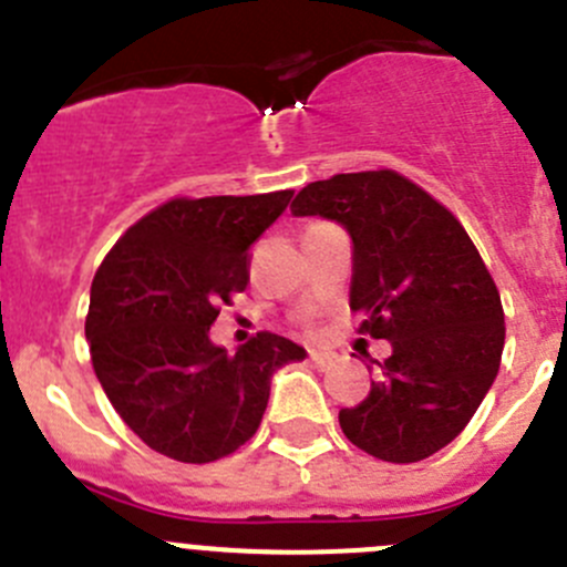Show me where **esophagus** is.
Listing matches in <instances>:
<instances>
[{"label":"esophagus","mask_w":567,"mask_h":567,"mask_svg":"<svg viewBox=\"0 0 567 567\" xmlns=\"http://www.w3.org/2000/svg\"><path fill=\"white\" fill-rule=\"evenodd\" d=\"M311 364H315L317 370H328L331 368V361H333V355H328V353H320V350H311Z\"/></svg>","instance_id":"esophagus-1"}]
</instances>
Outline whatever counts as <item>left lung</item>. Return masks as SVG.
Segmentation results:
<instances>
[{
    "label": "left lung",
    "mask_w": 567,
    "mask_h": 567,
    "mask_svg": "<svg viewBox=\"0 0 567 567\" xmlns=\"http://www.w3.org/2000/svg\"><path fill=\"white\" fill-rule=\"evenodd\" d=\"M292 214L348 230L350 309L364 317L359 331L392 344L373 361L370 395L339 412L344 436L375 460H429L498 375L504 309L482 256L449 208L392 169L309 183Z\"/></svg>",
    "instance_id": "8db88e82"
}]
</instances>
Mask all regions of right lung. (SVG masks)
Segmentation results:
<instances>
[{"instance_id": "add662e5", "label": "right lung", "mask_w": 567, "mask_h": 567, "mask_svg": "<svg viewBox=\"0 0 567 567\" xmlns=\"http://www.w3.org/2000/svg\"><path fill=\"white\" fill-rule=\"evenodd\" d=\"M292 192L169 199L113 245L91 284L85 339L107 401L150 449L206 465L241 449L272 373L306 359L261 331L234 355L212 342L219 303L245 292L247 250Z\"/></svg>"}]
</instances>
